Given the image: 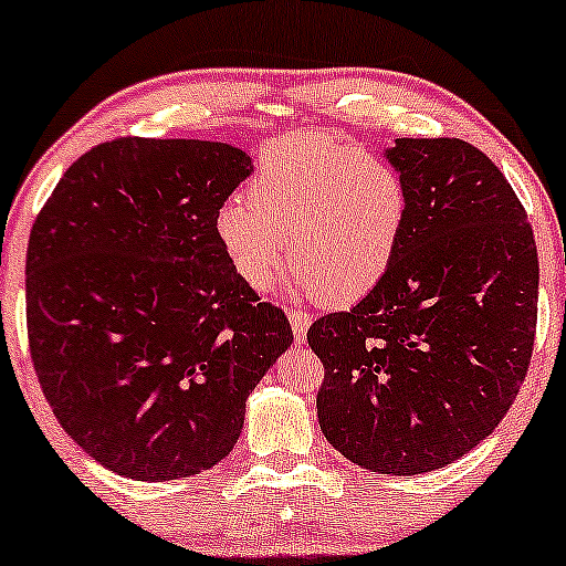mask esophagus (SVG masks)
<instances>
[{"instance_id": "34e87169", "label": "esophagus", "mask_w": 566, "mask_h": 566, "mask_svg": "<svg viewBox=\"0 0 566 566\" xmlns=\"http://www.w3.org/2000/svg\"><path fill=\"white\" fill-rule=\"evenodd\" d=\"M290 324H292V332H295V337L303 339L305 332H308V326H311V313H305L301 308L290 311Z\"/></svg>"}]
</instances>
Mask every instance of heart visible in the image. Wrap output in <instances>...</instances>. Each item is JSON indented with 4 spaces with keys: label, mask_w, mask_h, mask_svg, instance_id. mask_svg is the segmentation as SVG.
Masks as SVG:
<instances>
[{
    "label": "heart",
    "mask_w": 566,
    "mask_h": 566,
    "mask_svg": "<svg viewBox=\"0 0 566 566\" xmlns=\"http://www.w3.org/2000/svg\"><path fill=\"white\" fill-rule=\"evenodd\" d=\"M411 210L403 174L364 147L297 132L265 147L253 197L216 213L223 255L248 287L263 290L287 261L292 287L324 305H350L390 269Z\"/></svg>",
    "instance_id": "1"
}]
</instances>
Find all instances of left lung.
Instances as JSON below:
<instances>
[{
    "label": "left lung",
    "mask_w": 566,
    "mask_h": 566,
    "mask_svg": "<svg viewBox=\"0 0 566 566\" xmlns=\"http://www.w3.org/2000/svg\"><path fill=\"white\" fill-rule=\"evenodd\" d=\"M411 210L390 269L308 329L324 438L379 474L432 472L512 408L533 358L537 250L512 184L464 139H395Z\"/></svg>",
    "instance_id": "1"
}]
</instances>
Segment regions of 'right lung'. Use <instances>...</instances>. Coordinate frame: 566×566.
<instances>
[{"label":"right lung","instance_id":"right-lung-1","mask_svg":"<svg viewBox=\"0 0 566 566\" xmlns=\"http://www.w3.org/2000/svg\"><path fill=\"white\" fill-rule=\"evenodd\" d=\"M250 168L223 142L124 136L81 155L33 221V371L63 430L111 472L163 482L216 467L290 348L284 311L216 237Z\"/></svg>","mask_w":566,"mask_h":566}]
</instances>
